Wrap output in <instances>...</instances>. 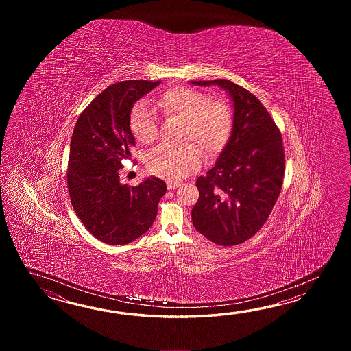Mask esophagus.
Returning a JSON list of instances; mask_svg holds the SVG:
<instances>
[{
    "label": "esophagus",
    "mask_w": 351,
    "mask_h": 351,
    "mask_svg": "<svg viewBox=\"0 0 351 351\" xmlns=\"http://www.w3.org/2000/svg\"><path fill=\"white\" fill-rule=\"evenodd\" d=\"M167 186H168V189H176L177 186H179V183L172 182V180H168V182H167Z\"/></svg>",
    "instance_id": "obj_1"
}]
</instances>
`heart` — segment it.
Masks as SVG:
<instances>
[{
	"instance_id": "b5f03b06",
	"label": "heart",
	"mask_w": 351,
	"mask_h": 351,
	"mask_svg": "<svg viewBox=\"0 0 351 351\" xmlns=\"http://www.w3.org/2000/svg\"><path fill=\"white\" fill-rule=\"evenodd\" d=\"M156 106L165 118L183 119V141H192L213 158L224 149L233 130V110L222 99H210L201 90L174 86L158 97ZM130 130L138 142L152 143L158 135V118L147 101L134 105L129 118ZM196 145V146H197ZM193 143L162 144L147 157L150 172L168 180H180L199 169L201 149Z\"/></svg>"
}]
</instances>
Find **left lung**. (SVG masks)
Wrapping results in <instances>:
<instances>
[{"label":"left lung","mask_w":351,"mask_h":351,"mask_svg":"<svg viewBox=\"0 0 351 351\" xmlns=\"http://www.w3.org/2000/svg\"><path fill=\"white\" fill-rule=\"evenodd\" d=\"M218 85L234 105L231 138L216 165L197 179L192 209L195 230L219 246L243 243L261 230L281 192L285 150L281 132L252 93L226 79L191 82Z\"/></svg>","instance_id":"obj_1"}]
</instances>
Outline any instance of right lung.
Returning a JSON list of instances; mask_svg holds the SVG:
<instances>
[{"mask_svg":"<svg viewBox=\"0 0 351 351\" xmlns=\"http://www.w3.org/2000/svg\"><path fill=\"white\" fill-rule=\"evenodd\" d=\"M160 82L127 80L103 90L76 121L67 163V189L75 213L95 239L127 245L148 231L167 186L157 177L139 186L121 184V162L135 139L130 112Z\"/></svg>","mask_w":351,"mask_h":351,"instance_id":"1","label":"right lung"}]
</instances>
